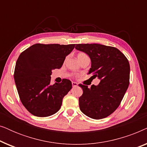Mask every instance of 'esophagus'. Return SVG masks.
I'll return each mask as SVG.
<instances>
[{
  "label": "esophagus",
  "mask_w": 147,
  "mask_h": 147,
  "mask_svg": "<svg viewBox=\"0 0 147 147\" xmlns=\"http://www.w3.org/2000/svg\"><path fill=\"white\" fill-rule=\"evenodd\" d=\"M72 86H73V87H76V86H78V83H76V82H72Z\"/></svg>",
  "instance_id": "34e87169"
}]
</instances>
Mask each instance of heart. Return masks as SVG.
Masks as SVG:
<instances>
[{"mask_svg": "<svg viewBox=\"0 0 147 147\" xmlns=\"http://www.w3.org/2000/svg\"><path fill=\"white\" fill-rule=\"evenodd\" d=\"M85 57H88V55L84 53H80L78 55V59H79V60L82 59V58Z\"/></svg>", "mask_w": 147, "mask_h": 147, "instance_id": "1", "label": "heart"}]
</instances>
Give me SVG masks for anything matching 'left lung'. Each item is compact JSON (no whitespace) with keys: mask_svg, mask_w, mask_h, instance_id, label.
Masks as SVG:
<instances>
[{"mask_svg":"<svg viewBox=\"0 0 147 147\" xmlns=\"http://www.w3.org/2000/svg\"><path fill=\"white\" fill-rule=\"evenodd\" d=\"M76 49L90 56L92 66L88 74L101 80L98 86L80 84L83 94L79 98L81 111L99 120L113 113L120 106L130 83V64L117 48L100 44H76ZM90 78V79H91Z\"/></svg>","mask_w":147,"mask_h":147,"instance_id":"1","label":"left lung"}]
</instances>
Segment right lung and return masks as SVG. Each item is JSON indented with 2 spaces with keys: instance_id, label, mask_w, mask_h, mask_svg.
Returning <instances> with one entry per match:
<instances>
[{
  "instance_id": "add662e5",
  "label": "right lung",
  "mask_w": 147,
  "mask_h": 147,
  "mask_svg": "<svg viewBox=\"0 0 147 147\" xmlns=\"http://www.w3.org/2000/svg\"><path fill=\"white\" fill-rule=\"evenodd\" d=\"M75 45L36 43L20 54L14 79L22 104L33 115L47 117L60 109L72 84L63 79L50 85L51 70L61 67Z\"/></svg>"
}]
</instances>
